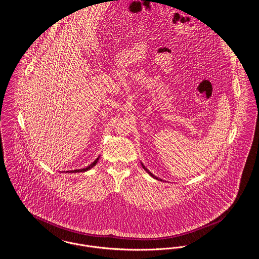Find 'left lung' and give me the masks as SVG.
I'll return each mask as SVG.
<instances>
[{
	"instance_id": "left-lung-1",
	"label": "left lung",
	"mask_w": 259,
	"mask_h": 259,
	"mask_svg": "<svg viewBox=\"0 0 259 259\" xmlns=\"http://www.w3.org/2000/svg\"><path fill=\"white\" fill-rule=\"evenodd\" d=\"M141 164H142V167H143V168H144V169H145V170H146V171H147V172H148V174H149V175H150V176H151L153 179H157V180H160V181H163L162 179H159L158 177L154 176V175H153V174H152V172H151V171H150V170H149V169H148V168H147V167H146V166H145V165H144L142 162H141Z\"/></svg>"
}]
</instances>
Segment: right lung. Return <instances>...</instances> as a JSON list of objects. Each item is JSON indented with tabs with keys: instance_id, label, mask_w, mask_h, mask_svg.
<instances>
[{
	"instance_id": "1",
	"label": "right lung",
	"mask_w": 259,
	"mask_h": 259,
	"mask_svg": "<svg viewBox=\"0 0 259 259\" xmlns=\"http://www.w3.org/2000/svg\"><path fill=\"white\" fill-rule=\"evenodd\" d=\"M100 157L98 158V159H96L94 162H92L89 166H87L85 168H80V169H75V170H68V171H66L67 174H76V172H84V171H88V170H90L91 168H93L94 166H96V164L98 163V161H99V159H100Z\"/></svg>"
}]
</instances>
